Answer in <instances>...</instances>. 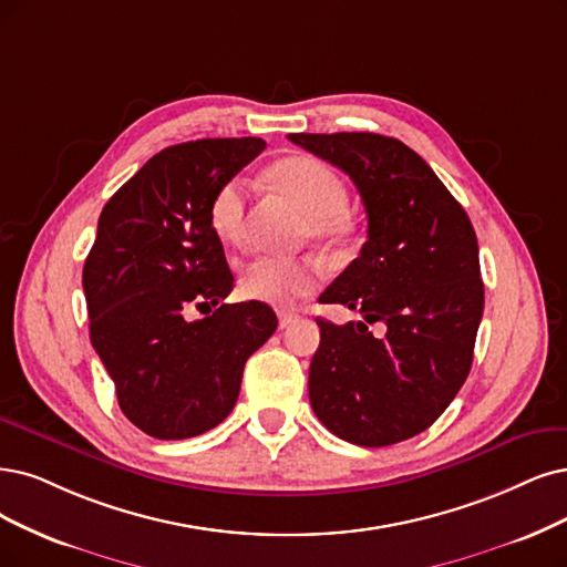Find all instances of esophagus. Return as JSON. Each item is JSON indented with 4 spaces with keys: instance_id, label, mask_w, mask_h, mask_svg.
I'll use <instances>...</instances> for the list:
<instances>
[{
    "instance_id": "1",
    "label": "esophagus",
    "mask_w": 567,
    "mask_h": 567,
    "mask_svg": "<svg viewBox=\"0 0 567 567\" xmlns=\"http://www.w3.org/2000/svg\"><path fill=\"white\" fill-rule=\"evenodd\" d=\"M297 320H299V316H295V312H278V324H280V329L291 327Z\"/></svg>"
}]
</instances>
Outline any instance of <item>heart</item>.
<instances>
[{
	"mask_svg": "<svg viewBox=\"0 0 567 567\" xmlns=\"http://www.w3.org/2000/svg\"><path fill=\"white\" fill-rule=\"evenodd\" d=\"M268 184L303 215V236L324 249H341L358 236V217L348 209V188L337 171L312 156H287L266 171ZM247 207L245 179H226L209 200V226L228 245L243 243ZM318 285V272L308 261L257 257L240 270V291L247 299L289 306Z\"/></svg>",
	"mask_w": 567,
	"mask_h": 567,
	"instance_id": "b5f03b06",
	"label": "heart"
}]
</instances>
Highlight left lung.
Listing matches in <instances>:
<instances>
[{"mask_svg": "<svg viewBox=\"0 0 567 567\" xmlns=\"http://www.w3.org/2000/svg\"><path fill=\"white\" fill-rule=\"evenodd\" d=\"M289 140L341 167L369 219L360 257L320 297L358 310L362 320L318 318L310 406L350 444L404 442L446 411L472 369L484 316L472 221L400 140L375 133H295Z\"/></svg>", "mask_w": 567, "mask_h": 567, "instance_id": "8db88e82", "label": "left lung"}]
</instances>
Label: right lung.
<instances>
[{"mask_svg": "<svg viewBox=\"0 0 567 567\" xmlns=\"http://www.w3.org/2000/svg\"><path fill=\"white\" fill-rule=\"evenodd\" d=\"M266 150L259 137L196 140L146 161L102 207L83 264L91 343L128 421L156 439H188L234 411L247 358L278 327L234 289L209 226L217 188ZM192 307L210 312L186 321Z\"/></svg>", "mask_w": 567, "mask_h": 567, "instance_id": "1", "label": "right lung"}]
</instances>
